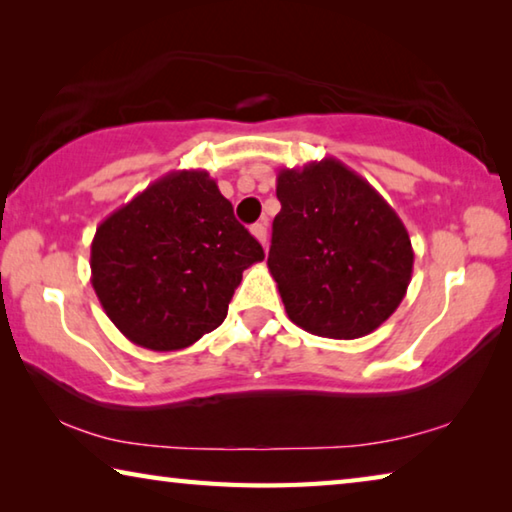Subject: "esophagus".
Wrapping results in <instances>:
<instances>
[{"mask_svg":"<svg viewBox=\"0 0 512 512\" xmlns=\"http://www.w3.org/2000/svg\"><path fill=\"white\" fill-rule=\"evenodd\" d=\"M250 232H253V237L259 241V244H262V246L266 248V237H268L266 223H255L253 228H250Z\"/></svg>","mask_w":512,"mask_h":512,"instance_id":"34e87169","label":"esophagus"}]
</instances>
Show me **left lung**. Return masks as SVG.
I'll use <instances>...</instances> for the list:
<instances>
[{"mask_svg": "<svg viewBox=\"0 0 512 512\" xmlns=\"http://www.w3.org/2000/svg\"><path fill=\"white\" fill-rule=\"evenodd\" d=\"M268 271L287 316L309 334L359 339L391 318L409 289L413 248L368 180L325 158L280 169Z\"/></svg>", "mask_w": 512, "mask_h": 512, "instance_id": "left-lung-1", "label": "left lung"}]
</instances>
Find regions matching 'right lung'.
<instances>
[{
  "mask_svg": "<svg viewBox=\"0 0 512 512\" xmlns=\"http://www.w3.org/2000/svg\"><path fill=\"white\" fill-rule=\"evenodd\" d=\"M259 241L203 169L171 171L101 221L92 287L128 341L183 350L223 323Z\"/></svg>",
  "mask_w": 512,
  "mask_h": 512,
  "instance_id": "add662e5",
  "label": "right lung"
}]
</instances>
